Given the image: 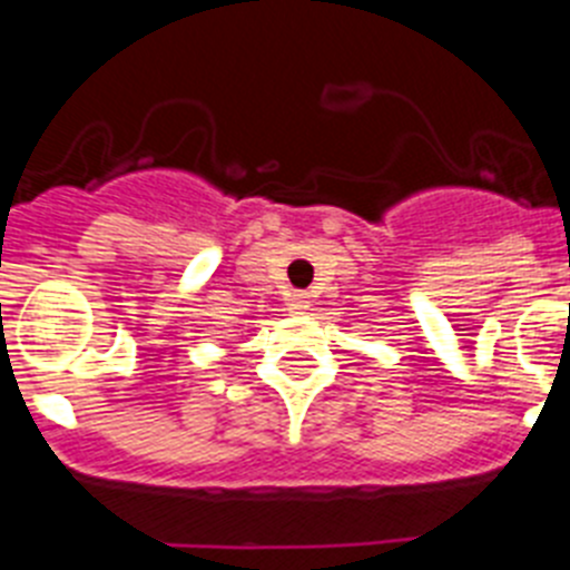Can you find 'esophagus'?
I'll list each match as a JSON object with an SVG mask.
<instances>
[{"label": "esophagus", "instance_id": "obj_1", "mask_svg": "<svg viewBox=\"0 0 570 570\" xmlns=\"http://www.w3.org/2000/svg\"><path fill=\"white\" fill-rule=\"evenodd\" d=\"M308 294H302V291H296L294 296H291V305L288 311H294V314H302V311H308Z\"/></svg>", "mask_w": 570, "mask_h": 570}]
</instances>
